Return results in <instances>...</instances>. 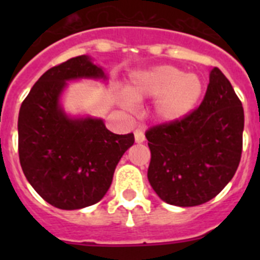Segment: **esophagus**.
I'll return each instance as SVG.
<instances>
[{
  "mask_svg": "<svg viewBox=\"0 0 260 260\" xmlns=\"http://www.w3.org/2000/svg\"><path fill=\"white\" fill-rule=\"evenodd\" d=\"M134 137H135V142L137 143H143L146 141V137H144V133L142 132L141 128H137L134 132Z\"/></svg>",
  "mask_w": 260,
  "mask_h": 260,
  "instance_id": "1",
  "label": "esophagus"
}]
</instances>
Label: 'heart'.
<instances>
[{
	"instance_id": "b5f03b06",
	"label": "heart",
	"mask_w": 260,
	"mask_h": 260,
	"mask_svg": "<svg viewBox=\"0 0 260 260\" xmlns=\"http://www.w3.org/2000/svg\"><path fill=\"white\" fill-rule=\"evenodd\" d=\"M203 91V80L197 74H186L176 66L161 65L135 73L128 92L119 93V104L132 110L135 102L157 98L153 108L155 117L162 123H173L191 113Z\"/></svg>"
}]
</instances>
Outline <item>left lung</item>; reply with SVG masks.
<instances>
[{"label":"left lung","mask_w":260,"mask_h":260,"mask_svg":"<svg viewBox=\"0 0 260 260\" xmlns=\"http://www.w3.org/2000/svg\"><path fill=\"white\" fill-rule=\"evenodd\" d=\"M242 103L220 69L210 73L203 102L189 116L146 133L151 150L148 181L161 201L192 207L219 194L242 153Z\"/></svg>","instance_id":"obj_1"}]
</instances>
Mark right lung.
<instances>
[{
    "mask_svg": "<svg viewBox=\"0 0 260 260\" xmlns=\"http://www.w3.org/2000/svg\"><path fill=\"white\" fill-rule=\"evenodd\" d=\"M107 80L88 56L45 71L20 105L18 151L27 181L48 203L79 210L107 194L114 169L134 144V134L109 132L102 118L70 117L61 107L69 80Z\"/></svg>",
    "mask_w": 260,
    "mask_h": 260,
    "instance_id": "1",
    "label": "right lung"
}]
</instances>
